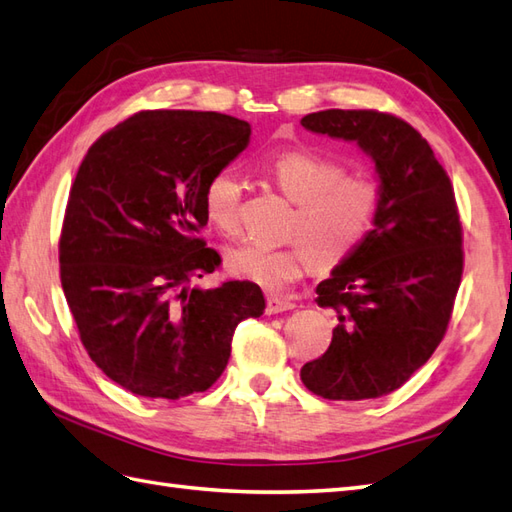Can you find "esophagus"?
<instances>
[{
  "instance_id": "34e87169",
  "label": "esophagus",
  "mask_w": 512,
  "mask_h": 512,
  "mask_svg": "<svg viewBox=\"0 0 512 512\" xmlns=\"http://www.w3.org/2000/svg\"><path fill=\"white\" fill-rule=\"evenodd\" d=\"M294 307V301L288 299V296L283 294H268L266 299V312L268 314H281V312H288Z\"/></svg>"
}]
</instances>
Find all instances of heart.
<instances>
[{
	"instance_id": "b5f03b06",
	"label": "heart",
	"mask_w": 512,
	"mask_h": 512,
	"mask_svg": "<svg viewBox=\"0 0 512 512\" xmlns=\"http://www.w3.org/2000/svg\"><path fill=\"white\" fill-rule=\"evenodd\" d=\"M266 176L294 202L288 237L296 242L233 248L227 255L233 275L266 290H283L312 264L318 270L336 268L366 242L379 209V185L371 178L347 174L340 163L310 150L277 154L266 163ZM242 196L244 181L231 168L211 174L205 185V213L224 235L240 229Z\"/></svg>"
}]
</instances>
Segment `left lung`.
<instances>
[{
    "instance_id": "8db88e82",
    "label": "left lung",
    "mask_w": 512,
    "mask_h": 512,
    "mask_svg": "<svg viewBox=\"0 0 512 512\" xmlns=\"http://www.w3.org/2000/svg\"><path fill=\"white\" fill-rule=\"evenodd\" d=\"M301 124L355 141L379 176L366 242L316 288L336 329L301 379L323 399H375L406 384L447 331L465 264L454 187L419 130L397 115L329 109Z\"/></svg>"
}]
</instances>
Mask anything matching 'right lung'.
Wrapping results in <instances>:
<instances>
[{
  "label": "right lung",
  "mask_w": 512,
  "mask_h": 512,
  "mask_svg": "<svg viewBox=\"0 0 512 512\" xmlns=\"http://www.w3.org/2000/svg\"><path fill=\"white\" fill-rule=\"evenodd\" d=\"M251 141L211 111H141L106 130L71 185L58 261L89 358L128 392L181 399L216 384L235 327L264 314L253 281L192 285L220 266L202 192Z\"/></svg>",
  "instance_id": "1"
}]
</instances>
